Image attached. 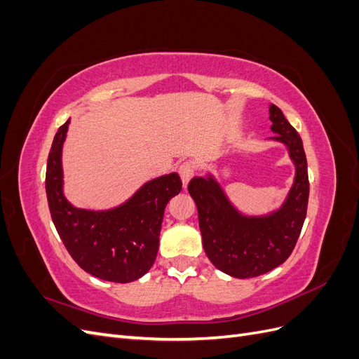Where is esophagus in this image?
I'll return each instance as SVG.
<instances>
[{"instance_id": "obj_1", "label": "esophagus", "mask_w": 359, "mask_h": 359, "mask_svg": "<svg viewBox=\"0 0 359 359\" xmlns=\"http://www.w3.org/2000/svg\"><path fill=\"white\" fill-rule=\"evenodd\" d=\"M178 173H180V177H181V180H182L184 187H187L189 181H190V180L193 178V175H194V166H193V163H190V161L181 163L180 168H178Z\"/></svg>"}]
</instances>
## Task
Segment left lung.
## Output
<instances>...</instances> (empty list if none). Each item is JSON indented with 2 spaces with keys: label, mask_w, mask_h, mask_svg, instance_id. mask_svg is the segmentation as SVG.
<instances>
[{
  "label": "left lung",
  "mask_w": 359,
  "mask_h": 359,
  "mask_svg": "<svg viewBox=\"0 0 359 359\" xmlns=\"http://www.w3.org/2000/svg\"><path fill=\"white\" fill-rule=\"evenodd\" d=\"M271 139L283 142L297 175L281 208L266 217H245L224 196L212 177L193 178L189 193L196 202L202 244L215 268L236 278L262 276L290 256L301 233L309 203V172L302 140L278 107L271 104Z\"/></svg>",
  "instance_id": "obj_1"
}]
</instances>
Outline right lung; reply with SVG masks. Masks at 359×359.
Returning <instances> with one entry per match:
<instances>
[{
	"mask_svg": "<svg viewBox=\"0 0 359 359\" xmlns=\"http://www.w3.org/2000/svg\"><path fill=\"white\" fill-rule=\"evenodd\" d=\"M70 119L53 137L46 166V196L52 222L67 252L83 271L114 283H130L148 273L158 252L168 202L182 189L178 173L148 181L124 205L109 211L74 208L62 194L61 149Z\"/></svg>",
	"mask_w": 359,
	"mask_h": 359,
	"instance_id": "obj_1",
	"label": "right lung"
}]
</instances>
